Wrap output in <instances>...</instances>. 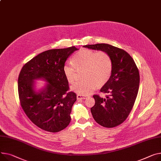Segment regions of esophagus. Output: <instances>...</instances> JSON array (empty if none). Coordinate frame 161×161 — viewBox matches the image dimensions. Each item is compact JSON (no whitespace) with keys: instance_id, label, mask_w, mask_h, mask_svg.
I'll list each match as a JSON object with an SVG mask.
<instances>
[{"instance_id":"1","label":"esophagus","mask_w":161,"mask_h":161,"mask_svg":"<svg viewBox=\"0 0 161 161\" xmlns=\"http://www.w3.org/2000/svg\"><path fill=\"white\" fill-rule=\"evenodd\" d=\"M85 98H87V96H83V95H81V94L77 95L78 100H85Z\"/></svg>"}]
</instances>
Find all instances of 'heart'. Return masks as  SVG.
Wrapping results in <instances>:
<instances>
[{
	"instance_id": "obj_1",
	"label": "heart",
	"mask_w": 161,
	"mask_h": 161,
	"mask_svg": "<svg viewBox=\"0 0 161 161\" xmlns=\"http://www.w3.org/2000/svg\"><path fill=\"white\" fill-rule=\"evenodd\" d=\"M83 80L74 84L71 89L76 93L86 96L91 94L98 85L102 86L109 81L113 71V61L108 53L96 52L89 49H82L72 57V61H66L63 66V72L67 81H75L76 69H83Z\"/></svg>"
}]
</instances>
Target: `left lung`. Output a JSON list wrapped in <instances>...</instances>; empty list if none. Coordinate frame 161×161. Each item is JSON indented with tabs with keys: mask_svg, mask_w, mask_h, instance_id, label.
<instances>
[{
	"mask_svg": "<svg viewBox=\"0 0 161 161\" xmlns=\"http://www.w3.org/2000/svg\"><path fill=\"white\" fill-rule=\"evenodd\" d=\"M83 47L106 52L112 59L111 78L100 89L108 95L103 98L94 94L95 104L91 111L95 121L102 126L116 127L126 120L134 105L140 83L138 69L131 56L121 48L105 43Z\"/></svg>",
	"mask_w": 161,
	"mask_h": 161,
	"instance_id": "left-lung-1",
	"label": "left lung"
}]
</instances>
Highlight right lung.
Listing matches in <instances>:
<instances>
[{
  "instance_id": "obj_1",
  "label": "right lung",
  "mask_w": 161,
  "mask_h": 161,
  "mask_svg": "<svg viewBox=\"0 0 161 161\" xmlns=\"http://www.w3.org/2000/svg\"><path fill=\"white\" fill-rule=\"evenodd\" d=\"M78 49L74 46L42 52L27 62L18 78V92L22 109L36 125L46 131L56 133L67 127L72 107L76 101L75 92H69V82L63 72L67 59ZM48 83L37 92L34 80Z\"/></svg>"
}]
</instances>
